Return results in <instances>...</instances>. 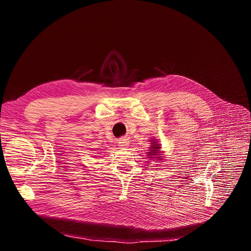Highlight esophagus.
I'll return each instance as SVG.
<instances>
[{"instance_id":"1","label":"esophagus","mask_w":251,"mask_h":251,"mask_svg":"<svg viewBox=\"0 0 251 251\" xmlns=\"http://www.w3.org/2000/svg\"><path fill=\"white\" fill-rule=\"evenodd\" d=\"M118 144L121 148H127V146L129 145V140L127 139V137H121Z\"/></svg>"}]
</instances>
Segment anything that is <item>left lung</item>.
I'll list each match as a JSON object with an SVG mask.
<instances>
[{"label": "left lung", "instance_id": "left-lung-1", "mask_svg": "<svg viewBox=\"0 0 251 251\" xmlns=\"http://www.w3.org/2000/svg\"><path fill=\"white\" fill-rule=\"evenodd\" d=\"M152 143H151V147H149L150 148V150H149V152L147 153V154L149 155V156H151V158H153V156H155V158H157V159H161V157L159 156L160 154V146H159V144L157 143V141L156 140H153L152 139V141H151ZM157 161H160V160H157Z\"/></svg>", "mask_w": 251, "mask_h": 251}]
</instances>
